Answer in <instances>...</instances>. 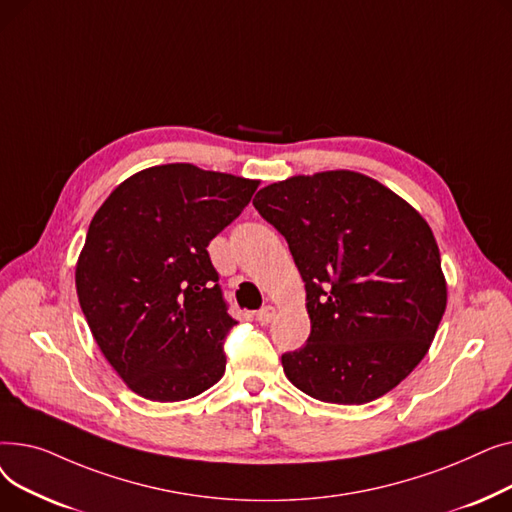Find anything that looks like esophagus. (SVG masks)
Masks as SVG:
<instances>
[{"instance_id": "34e87169", "label": "esophagus", "mask_w": 512, "mask_h": 512, "mask_svg": "<svg viewBox=\"0 0 512 512\" xmlns=\"http://www.w3.org/2000/svg\"><path fill=\"white\" fill-rule=\"evenodd\" d=\"M274 317H276V309L270 307V305H265V307H261V309L257 311V321H259V324H263V326L270 324V321H272Z\"/></svg>"}]
</instances>
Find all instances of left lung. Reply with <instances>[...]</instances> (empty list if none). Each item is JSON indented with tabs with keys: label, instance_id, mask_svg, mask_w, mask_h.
<instances>
[{
	"label": "left lung",
	"instance_id": "8db88e82",
	"mask_svg": "<svg viewBox=\"0 0 512 512\" xmlns=\"http://www.w3.org/2000/svg\"><path fill=\"white\" fill-rule=\"evenodd\" d=\"M253 205L286 238L307 290L311 334L282 355L286 378L336 405H363L398 386L446 309L427 222L384 184L348 170L270 184Z\"/></svg>",
	"mask_w": 512,
	"mask_h": 512
}]
</instances>
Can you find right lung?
Returning a JSON list of instances; mask_svg holds the SVG:
<instances>
[{
	"instance_id": "obj_1",
	"label": "right lung",
	"mask_w": 512,
	"mask_h": 512,
	"mask_svg": "<svg viewBox=\"0 0 512 512\" xmlns=\"http://www.w3.org/2000/svg\"><path fill=\"white\" fill-rule=\"evenodd\" d=\"M257 184L191 164L155 166L124 180L95 213L76 292L101 353L132 392L176 402L220 382L238 321L207 245Z\"/></svg>"
}]
</instances>
